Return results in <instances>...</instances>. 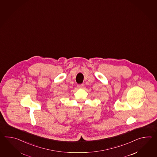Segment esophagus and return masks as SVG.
<instances>
[{
    "mask_svg": "<svg viewBox=\"0 0 157 157\" xmlns=\"http://www.w3.org/2000/svg\"><path fill=\"white\" fill-rule=\"evenodd\" d=\"M78 89H83L84 87V85L83 84H81V85H78L77 86Z\"/></svg>",
    "mask_w": 157,
    "mask_h": 157,
    "instance_id": "obj_1",
    "label": "esophagus"
}]
</instances>
